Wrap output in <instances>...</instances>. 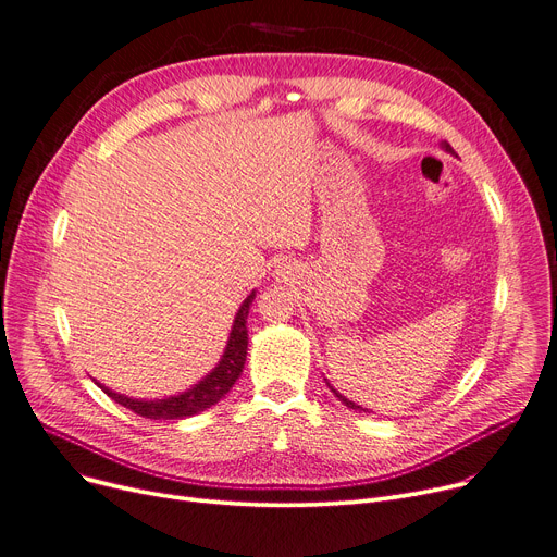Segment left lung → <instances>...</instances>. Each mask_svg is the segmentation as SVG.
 Listing matches in <instances>:
<instances>
[{"mask_svg": "<svg viewBox=\"0 0 557 557\" xmlns=\"http://www.w3.org/2000/svg\"><path fill=\"white\" fill-rule=\"evenodd\" d=\"M441 147H443V150H446V152H450V154H455V150H453V147H450V145H448V143H443V140H441ZM324 381H326V379H324ZM326 385H329V381H326ZM329 389H331V392H333V394H336V396H338V400H341V403H345V405H347V407H349V410H358V412H367V410H364V407H360V405H358V403H354V400H349V398H347V396H343V394H341V392H338V389H333V385H329Z\"/></svg>", "mask_w": 557, "mask_h": 557, "instance_id": "obj_1", "label": "left lung"}]
</instances>
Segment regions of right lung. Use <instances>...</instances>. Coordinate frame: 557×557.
<instances>
[{"mask_svg":"<svg viewBox=\"0 0 557 557\" xmlns=\"http://www.w3.org/2000/svg\"><path fill=\"white\" fill-rule=\"evenodd\" d=\"M255 293L257 290H252L248 295V298L242 302L239 311L235 313L231 336H228L226 349H224V354H221L219 362L193 387H188L185 392H178V394H172V396H163V398H134V396H125L121 392L109 389L102 383H96V385L109 398H114L119 405L127 407V410H132L134 414L143 417V419L174 421V419H190L199 412H206L208 407H212L214 403H219L231 392V387L237 383V379L244 372L246 351H248L246 320H248L250 305L255 300Z\"/></svg>","mask_w":557,"mask_h":557,"instance_id":"right-lung-1","label":"right lung"}]
</instances>
